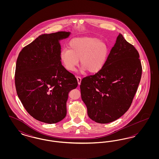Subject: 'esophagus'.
<instances>
[{
	"label": "esophagus",
	"instance_id": "1",
	"mask_svg": "<svg viewBox=\"0 0 159 159\" xmlns=\"http://www.w3.org/2000/svg\"><path fill=\"white\" fill-rule=\"evenodd\" d=\"M76 78H77V80L79 85H80V82H81V80H82V77H80V76H77Z\"/></svg>",
	"mask_w": 159,
	"mask_h": 159
}]
</instances>
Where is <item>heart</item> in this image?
Listing matches in <instances>:
<instances>
[{"mask_svg":"<svg viewBox=\"0 0 159 159\" xmlns=\"http://www.w3.org/2000/svg\"><path fill=\"white\" fill-rule=\"evenodd\" d=\"M68 48L61 50L60 58L65 68L75 70L80 59V66L89 73H95L103 67L108 56L106 43L98 39L84 37L73 39Z\"/></svg>","mask_w":159,"mask_h":159,"instance_id":"obj_1","label":"heart"}]
</instances>
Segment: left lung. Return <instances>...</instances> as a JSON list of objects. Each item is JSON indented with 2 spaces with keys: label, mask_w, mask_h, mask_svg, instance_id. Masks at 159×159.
<instances>
[{
  "label": "left lung",
  "mask_w": 159,
  "mask_h": 159,
  "mask_svg": "<svg viewBox=\"0 0 159 159\" xmlns=\"http://www.w3.org/2000/svg\"><path fill=\"white\" fill-rule=\"evenodd\" d=\"M142 70L138 51L120 33L103 67L81 81V97L89 118L108 123L125 113L136 93Z\"/></svg>",
  "instance_id": "obj_1"
}]
</instances>
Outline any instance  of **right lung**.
<instances>
[{"mask_svg":"<svg viewBox=\"0 0 159 159\" xmlns=\"http://www.w3.org/2000/svg\"><path fill=\"white\" fill-rule=\"evenodd\" d=\"M70 32L40 35L20 52L15 84L18 98L30 116L39 121L55 123L66 116L68 92L77 88L75 75L63 67L58 40Z\"/></svg>","mask_w":159,"mask_h":159,"instance_id":"obj_1","label":"right lung"}]
</instances>
